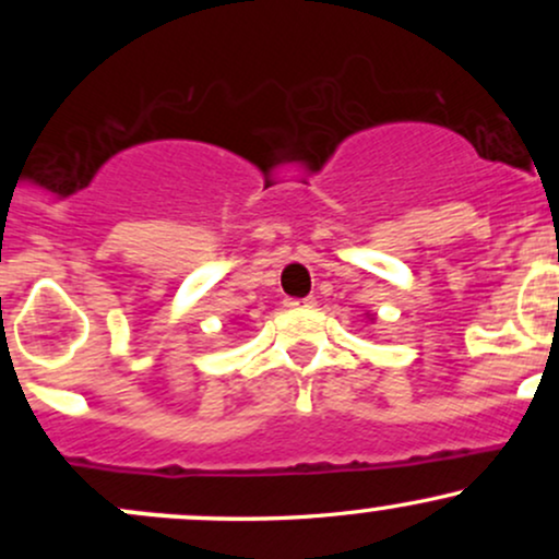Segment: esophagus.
<instances>
[{"label":"esophagus","mask_w":559,"mask_h":559,"mask_svg":"<svg viewBox=\"0 0 559 559\" xmlns=\"http://www.w3.org/2000/svg\"><path fill=\"white\" fill-rule=\"evenodd\" d=\"M286 307H292V310H301V307H316V297H307V299H286Z\"/></svg>","instance_id":"obj_1"}]
</instances>
